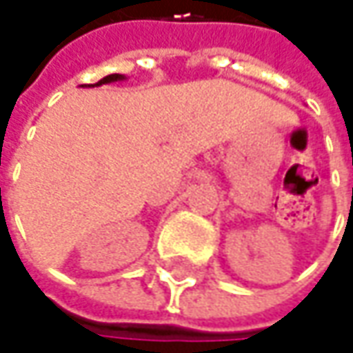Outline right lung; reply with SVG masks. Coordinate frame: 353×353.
<instances>
[{
    "label": "right lung",
    "mask_w": 353,
    "mask_h": 353,
    "mask_svg": "<svg viewBox=\"0 0 353 353\" xmlns=\"http://www.w3.org/2000/svg\"><path fill=\"white\" fill-rule=\"evenodd\" d=\"M121 80H125V76H123V74H110V76H105V78H102L100 82H96V84H90V86L94 88V86H102V84H112V82H121Z\"/></svg>",
    "instance_id": "right-lung-1"
}]
</instances>
